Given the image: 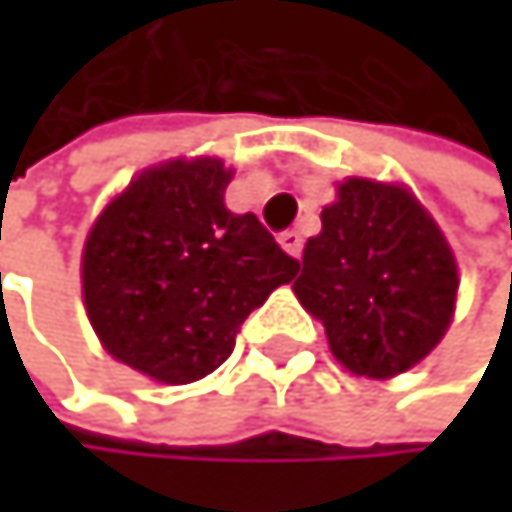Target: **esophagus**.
Returning <instances> with one entry per match:
<instances>
[{
  "instance_id": "esophagus-1",
  "label": "esophagus",
  "mask_w": 512,
  "mask_h": 512,
  "mask_svg": "<svg viewBox=\"0 0 512 512\" xmlns=\"http://www.w3.org/2000/svg\"><path fill=\"white\" fill-rule=\"evenodd\" d=\"M279 245L291 254V258H301V251H304V239H301V233H294V230H285L279 236Z\"/></svg>"
}]
</instances>
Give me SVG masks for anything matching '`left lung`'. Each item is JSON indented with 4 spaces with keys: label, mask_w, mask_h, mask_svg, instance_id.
Wrapping results in <instances>:
<instances>
[{
    "label": "left lung",
    "mask_w": 512,
    "mask_h": 512,
    "mask_svg": "<svg viewBox=\"0 0 512 512\" xmlns=\"http://www.w3.org/2000/svg\"><path fill=\"white\" fill-rule=\"evenodd\" d=\"M294 279L344 368L393 378L418 365L451 325L458 264L427 208L399 184L347 178L322 208Z\"/></svg>",
    "instance_id": "8db88e82"
}]
</instances>
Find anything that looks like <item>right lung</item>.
Listing matches in <instances>:
<instances>
[{
    "label": "right lung",
    "mask_w": 512,
    "mask_h": 512,
    "mask_svg": "<svg viewBox=\"0 0 512 512\" xmlns=\"http://www.w3.org/2000/svg\"><path fill=\"white\" fill-rule=\"evenodd\" d=\"M221 159L141 171L94 221L82 298L104 350L162 384L211 375L245 316L291 282L298 261L254 214H233Z\"/></svg>",
    "instance_id": "1"
}]
</instances>
